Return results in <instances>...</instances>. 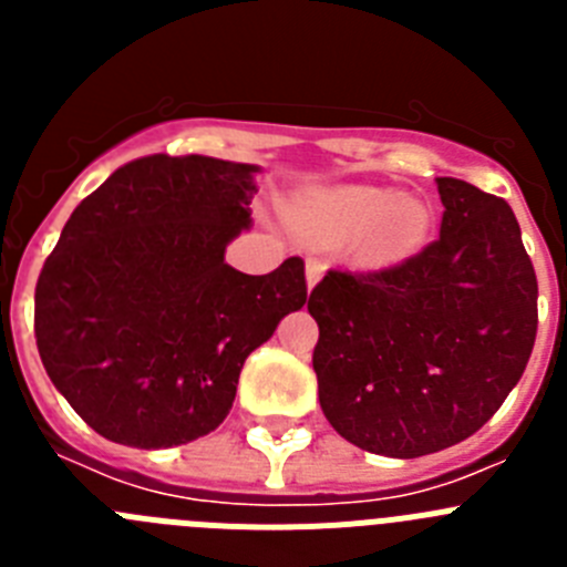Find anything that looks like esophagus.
I'll use <instances>...</instances> for the list:
<instances>
[{
	"label": "esophagus",
	"mask_w": 567,
	"mask_h": 567,
	"mask_svg": "<svg viewBox=\"0 0 567 567\" xmlns=\"http://www.w3.org/2000/svg\"><path fill=\"white\" fill-rule=\"evenodd\" d=\"M323 278V264L318 258H309L307 260V287L315 289V284Z\"/></svg>",
	"instance_id": "1"
}]
</instances>
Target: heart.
<instances>
[{"label": "heart", "instance_id": "heart-1", "mask_svg": "<svg viewBox=\"0 0 567 567\" xmlns=\"http://www.w3.org/2000/svg\"><path fill=\"white\" fill-rule=\"evenodd\" d=\"M307 224L327 238H352L358 264L394 267L412 258L429 235V209L392 189L334 187L307 207Z\"/></svg>", "mask_w": 567, "mask_h": 567}]
</instances>
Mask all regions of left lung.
Returning <instances> with one entry per match:
<instances>
[{
    "label": "left lung",
    "instance_id": "1",
    "mask_svg": "<svg viewBox=\"0 0 567 567\" xmlns=\"http://www.w3.org/2000/svg\"><path fill=\"white\" fill-rule=\"evenodd\" d=\"M440 238L380 272L329 269L309 295L320 409L363 452L412 460L480 432L537 338V275L508 204L437 178Z\"/></svg>",
    "mask_w": 567,
    "mask_h": 567
}]
</instances>
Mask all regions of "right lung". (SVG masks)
I'll return each instance as SVG.
<instances>
[{"label": "right lung", "mask_w": 567, "mask_h": 567, "mask_svg": "<svg viewBox=\"0 0 567 567\" xmlns=\"http://www.w3.org/2000/svg\"><path fill=\"white\" fill-rule=\"evenodd\" d=\"M255 164L147 155L115 169L64 224L37 284L39 358L113 443L173 449L215 432L244 360L307 303L303 260L244 275Z\"/></svg>", "instance_id": "add662e5"}]
</instances>
